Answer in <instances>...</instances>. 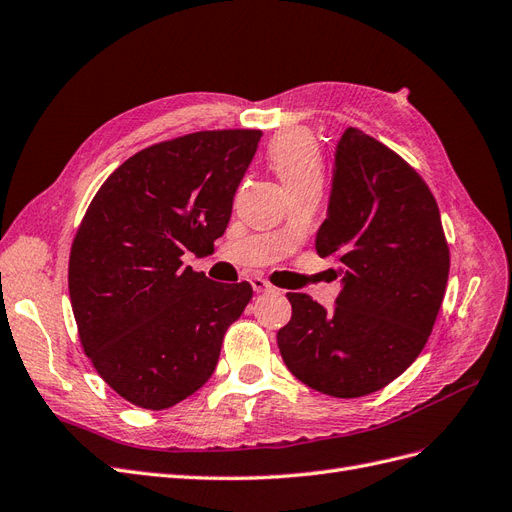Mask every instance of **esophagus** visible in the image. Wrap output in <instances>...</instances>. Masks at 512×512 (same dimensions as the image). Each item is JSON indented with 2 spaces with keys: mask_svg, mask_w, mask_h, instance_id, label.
<instances>
[{
  "mask_svg": "<svg viewBox=\"0 0 512 512\" xmlns=\"http://www.w3.org/2000/svg\"><path fill=\"white\" fill-rule=\"evenodd\" d=\"M250 284H252V288H254V292H256V294L273 290V286L269 284V281H267V279H262V277H252V279H250Z\"/></svg>",
  "mask_w": 512,
  "mask_h": 512,
  "instance_id": "1",
  "label": "esophagus"
}]
</instances>
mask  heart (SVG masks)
Returning <instances> with one entry per match:
<instances>
[{
  "mask_svg": "<svg viewBox=\"0 0 512 512\" xmlns=\"http://www.w3.org/2000/svg\"><path fill=\"white\" fill-rule=\"evenodd\" d=\"M269 161L286 188L322 180V154L307 131H286L273 139Z\"/></svg>",
  "mask_w": 512,
  "mask_h": 512,
  "instance_id": "heart-1",
  "label": "heart"
}]
</instances>
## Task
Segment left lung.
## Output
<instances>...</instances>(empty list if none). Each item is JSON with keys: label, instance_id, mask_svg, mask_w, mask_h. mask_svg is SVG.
I'll return each instance as SVG.
<instances>
[{"label": "left lung", "instance_id": "left-lung-1", "mask_svg": "<svg viewBox=\"0 0 512 512\" xmlns=\"http://www.w3.org/2000/svg\"><path fill=\"white\" fill-rule=\"evenodd\" d=\"M315 250L339 264L343 290L332 311L309 294H288L281 358L322 394H373L415 362L443 303L449 245L436 199L404 158L349 127Z\"/></svg>", "mask_w": 512, "mask_h": 512}]
</instances>
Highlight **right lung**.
Returning a JSON list of instances; mask_svg holds the SVG:
<instances>
[{"mask_svg":"<svg viewBox=\"0 0 512 512\" xmlns=\"http://www.w3.org/2000/svg\"><path fill=\"white\" fill-rule=\"evenodd\" d=\"M262 131H197L127 158L88 205L69 254L84 354L135 407L163 411L211 377L252 286L182 269L209 254Z\"/></svg>","mask_w":512,"mask_h":512,"instance_id":"add662e5","label":"right lung"}]
</instances>
